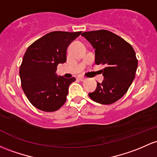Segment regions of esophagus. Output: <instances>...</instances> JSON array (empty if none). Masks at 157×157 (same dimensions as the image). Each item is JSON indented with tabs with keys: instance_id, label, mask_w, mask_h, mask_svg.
Instances as JSON below:
<instances>
[{
	"instance_id": "obj_1",
	"label": "esophagus",
	"mask_w": 157,
	"mask_h": 157,
	"mask_svg": "<svg viewBox=\"0 0 157 157\" xmlns=\"http://www.w3.org/2000/svg\"><path fill=\"white\" fill-rule=\"evenodd\" d=\"M78 79L79 80H80V81H81V82H82V81H85L86 80V78H84V77H78Z\"/></svg>"
}]
</instances>
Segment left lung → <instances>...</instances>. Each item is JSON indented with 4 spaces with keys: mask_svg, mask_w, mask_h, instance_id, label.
I'll use <instances>...</instances> for the list:
<instances>
[{
    "mask_svg": "<svg viewBox=\"0 0 157 157\" xmlns=\"http://www.w3.org/2000/svg\"><path fill=\"white\" fill-rule=\"evenodd\" d=\"M81 35L95 51V63L105 65L104 79L89 97L101 104H111L123 97L135 78L138 60L128 42L110 31H89Z\"/></svg>",
    "mask_w": 157,
    "mask_h": 157,
    "instance_id": "8db88e82",
    "label": "left lung"
}]
</instances>
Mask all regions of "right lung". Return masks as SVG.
I'll return each instance as SVG.
<instances>
[{
    "label": "right lung",
    "mask_w": 157,
    "mask_h": 157,
    "mask_svg": "<svg viewBox=\"0 0 157 157\" xmlns=\"http://www.w3.org/2000/svg\"><path fill=\"white\" fill-rule=\"evenodd\" d=\"M81 32L53 31L33 43L24 55L19 70L21 87L37 109L54 112L65 104L75 77L57 76L56 67L66 62L68 45Z\"/></svg>",
    "instance_id": "1"
}]
</instances>
